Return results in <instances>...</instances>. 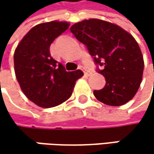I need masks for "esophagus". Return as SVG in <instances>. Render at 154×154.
<instances>
[{
    "label": "esophagus",
    "mask_w": 154,
    "mask_h": 154,
    "mask_svg": "<svg viewBox=\"0 0 154 154\" xmlns=\"http://www.w3.org/2000/svg\"><path fill=\"white\" fill-rule=\"evenodd\" d=\"M79 69H81V70L84 72V74H85V76H89V75H90V72H89L84 66H80V67H79Z\"/></svg>",
    "instance_id": "1"
}]
</instances>
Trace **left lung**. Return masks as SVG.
Masks as SVG:
<instances>
[{
    "instance_id": "obj_1",
    "label": "left lung",
    "mask_w": 154,
    "mask_h": 154,
    "mask_svg": "<svg viewBox=\"0 0 154 154\" xmlns=\"http://www.w3.org/2000/svg\"><path fill=\"white\" fill-rule=\"evenodd\" d=\"M70 31L87 47L98 72L105 77V86L94 90L97 100L109 106H120L137 94L142 82L143 58L137 42L120 26L91 18L74 24Z\"/></svg>"
}]
</instances>
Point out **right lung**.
I'll use <instances>...</instances> for the list:
<instances>
[{"mask_svg":"<svg viewBox=\"0 0 154 154\" xmlns=\"http://www.w3.org/2000/svg\"><path fill=\"white\" fill-rule=\"evenodd\" d=\"M69 26L68 22L36 25L23 37L14 52L17 80L24 94L42 108L58 106L72 94L81 70L66 71L51 56V43Z\"/></svg>","mask_w":154,"mask_h":154,"instance_id":"right-lung-1","label":"right lung"}]
</instances>
